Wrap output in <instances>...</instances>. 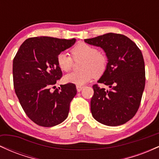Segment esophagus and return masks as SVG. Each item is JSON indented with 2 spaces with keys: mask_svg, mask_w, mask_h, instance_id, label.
<instances>
[{
  "mask_svg": "<svg viewBox=\"0 0 159 159\" xmlns=\"http://www.w3.org/2000/svg\"><path fill=\"white\" fill-rule=\"evenodd\" d=\"M76 88H77L78 92H80V91L82 90V89L84 88V86H80V85H77L76 86Z\"/></svg>",
  "mask_w": 159,
  "mask_h": 159,
  "instance_id": "esophagus-1",
  "label": "esophagus"
}]
</instances>
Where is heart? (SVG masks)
I'll return each instance as SVG.
<instances>
[{"label":"heart","instance_id":"heart-1","mask_svg":"<svg viewBox=\"0 0 159 159\" xmlns=\"http://www.w3.org/2000/svg\"><path fill=\"white\" fill-rule=\"evenodd\" d=\"M74 60H83L81 64V71L72 72L64 76L66 83L83 85L93 78H99L105 73L107 66L106 55L92 45L79 43L71 50ZM57 63L61 70L69 72L73 66V59L69 54L61 52L57 57Z\"/></svg>","mask_w":159,"mask_h":159}]
</instances>
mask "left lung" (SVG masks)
Wrapping results in <instances>:
<instances>
[{
	"label": "left lung",
	"instance_id": "8db88e82",
	"mask_svg": "<svg viewBox=\"0 0 159 159\" xmlns=\"http://www.w3.org/2000/svg\"><path fill=\"white\" fill-rule=\"evenodd\" d=\"M84 42L102 48L108 62L98 83L111 89L105 90L98 84L93 86V116L105 125H123L135 115L145 87V65L141 51L129 38L119 34L108 33Z\"/></svg>",
	"mask_w": 159,
	"mask_h": 159
}]
</instances>
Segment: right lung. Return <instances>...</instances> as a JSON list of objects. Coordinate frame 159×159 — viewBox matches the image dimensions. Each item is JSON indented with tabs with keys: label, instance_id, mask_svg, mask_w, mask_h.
Segmentation results:
<instances>
[{
	"label": "right lung",
	"instance_id": "1",
	"mask_svg": "<svg viewBox=\"0 0 159 159\" xmlns=\"http://www.w3.org/2000/svg\"><path fill=\"white\" fill-rule=\"evenodd\" d=\"M75 39L49 36L25 40L12 63L13 85L16 96L27 116L37 125L52 127L66 119L71 101L77 93L74 84L51 88L62 77L57 57L70 48Z\"/></svg>",
	"mask_w": 159,
	"mask_h": 159
}]
</instances>
